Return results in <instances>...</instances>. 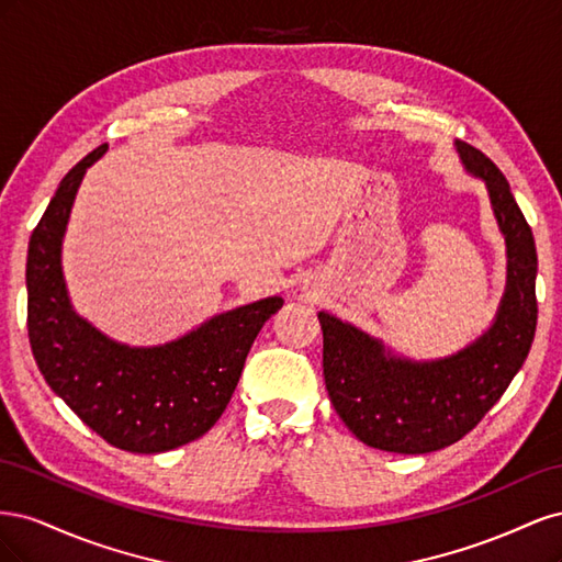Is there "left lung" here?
<instances>
[{"label":"left lung","instance_id":"8db88e82","mask_svg":"<svg viewBox=\"0 0 562 562\" xmlns=\"http://www.w3.org/2000/svg\"><path fill=\"white\" fill-rule=\"evenodd\" d=\"M481 176L508 246V281L495 326L450 359L413 363L386 356L378 339L321 312L323 378L330 403L366 446L424 454L464 438L512 384L537 328V248L504 173L481 149L457 145Z\"/></svg>","mask_w":562,"mask_h":562}]
</instances>
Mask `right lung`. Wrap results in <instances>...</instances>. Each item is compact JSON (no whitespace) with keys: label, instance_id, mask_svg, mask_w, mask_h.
Listing matches in <instances>:
<instances>
[{"label":"right lung","instance_id":"add662e5","mask_svg":"<svg viewBox=\"0 0 562 562\" xmlns=\"http://www.w3.org/2000/svg\"><path fill=\"white\" fill-rule=\"evenodd\" d=\"M95 147L67 173L27 246V337L44 380L110 446L155 454L206 434L225 413L252 339L283 307L281 297L246 304L176 342L131 349L100 335L67 300L60 244L77 187L103 157Z\"/></svg>","mask_w":562,"mask_h":562}]
</instances>
